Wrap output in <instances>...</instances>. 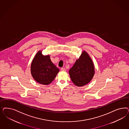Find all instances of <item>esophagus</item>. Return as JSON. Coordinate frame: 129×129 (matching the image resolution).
Masks as SVG:
<instances>
[{"label": "esophagus", "mask_w": 129, "mask_h": 129, "mask_svg": "<svg viewBox=\"0 0 129 129\" xmlns=\"http://www.w3.org/2000/svg\"><path fill=\"white\" fill-rule=\"evenodd\" d=\"M61 70L62 71H66V69L65 68H61Z\"/></svg>", "instance_id": "34e87169"}]
</instances>
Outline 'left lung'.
Listing matches in <instances>:
<instances>
[{
    "label": "left lung",
    "mask_w": 129,
    "mask_h": 129,
    "mask_svg": "<svg viewBox=\"0 0 129 129\" xmlns=\"http://www.w3.org/2000/svg\"><path fill=\"white\" fill-rule=\"evenodd\" d=\"M69 73L72 81L77 86H83L91 82L95 73L94 66L85 51L76 60Z\"/></svg>",
    "instance_id": "left-lung-1"
}]
</instances>
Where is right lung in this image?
<instances>
[{
    "label": "right lung",
    "mask_w": 129,
    "mask_h": 129,
    "mask_svg": "<svg viewBox=\"0 0 129 129\" xmlns=\"http://www.w3.org/2000/svg\"><path fill=\"white\" fill-rule=\"evenodd\" d=\"M42 52L41 50L38 51L32 61L31 74L38 83L48 85L55 78L59 69L52 62L50 55H44Z\"/></svg>",
    "instance_id": "1"
}]
</instances>
